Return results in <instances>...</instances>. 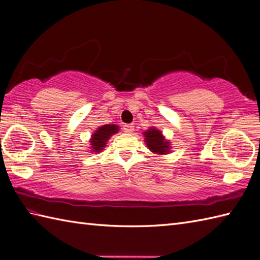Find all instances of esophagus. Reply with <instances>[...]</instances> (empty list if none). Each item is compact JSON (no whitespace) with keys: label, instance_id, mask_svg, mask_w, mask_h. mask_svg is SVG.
I'll return each instance as SVG.
<instances>
[{"label":"esophagus","instance_id":"esophagus-1","mask_svg":"<svg viewBox=\"0 0 260 260\" xmlns=\"http://www.w3.org/2000/svg\"><path fill=\"white\" fill-rule=\"evenodd\" d=\"M123 131L125 132V133H133V132H134V126L131 125V124H125L123 126Z\"/></svg>","mask_w":260,"mask_h":260}]
</instances>
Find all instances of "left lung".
Listing matches in <instances>:
<instances>
[{"label":"left lung","mask_w":260,"mask_h":260,"mask_svg":"<svg viewBox=\"0 0 260 260\" xmlns=\"http://www.w3.org/2000/svg\"><path fill=\"white\" fill-rule=\"evenodd\" d=\"M144 142L152 153L158 155H165L171 152V142L165 139V136L156 127H150L147 131L143 132Z\"/></svg>","instance_id":"1"}]
</instances>
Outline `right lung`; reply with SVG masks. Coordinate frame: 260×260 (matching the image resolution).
I'll list each match as a JSON object with an SVG mask.
<instances>
[{
    "label": "right lung",
    "mask_w": 260,
    "mask_h": 260,
    "mask_svg": "<svg viewBox=\"0 0 260 260\" xmlns=\"http://www.w3.org/2000/svg\"><path fill=\"white\" fill-rule=\"evenodd\" d=\"M118 131L119 126L116 124H106L98 127V128L93 132L89 140V151L91 153H101L104 150V147L106 146L108 140L116 133H118Z\"/></svg>",
    "instance_id": "right-lung-1"
}]
</instances>
